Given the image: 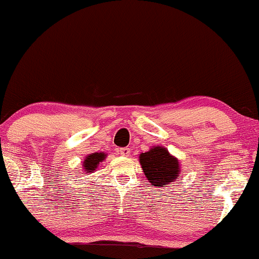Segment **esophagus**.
<instances>
[{"mask_svg": "<svg viewBox=\"0 0 259 259\" xmlns=\"http://www.w3.org/2000/svg\"><path fill=\"white\" fill-rule=\"evenodd\" d=\"M119 153L123 157H128L131 154V150L128 149V147H122V149L119 150Z\"/></svg>", "mask_w": 259, "mask_h": 259, "instance_id": "1", "label": "esophagus"}]
</instances>
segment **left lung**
<instances>
[{
    "mask_svg": "<svg viewBox=\"0 0 259 259\" xmlns=\"http://www.w3.org/2000/svg\"><path fill=\"white\" fill-rule=\"evenodd\" d=\"M139 163L146 179L156 187L165 188L180 177L179 159L170 154L166 147L153 146L147 152L140 153Z\"/></svg>",
    "mask_w": 259,
    "mask_h": 259,
    "instance_id": "8db88e82",
    "label": "left lung"
}]
</instances>
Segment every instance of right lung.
<instances>
[{"mask_svg": "<svg viewBox=\"0 0 259 259\" xmlns=\"http://www.w3.org/2000/svg\"><path fill=\"white\" fill-rule=\"evenodd\" d=\"M106 157L107 154L103 152H94L88 154L84 160H83V170H84V172L87 175L95 172L97 166L100 165V163H102L106 159Z\"/></svg>", "mask_w": 259, "mask_h": 259, "instance_id": "obj_1", "label": "right lung"}]
</instances>
